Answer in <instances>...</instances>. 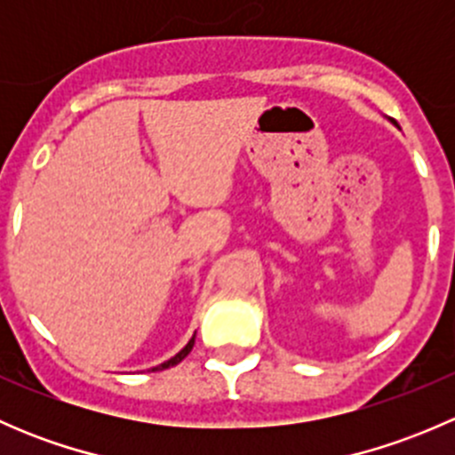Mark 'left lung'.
<instances>
[{
  "label": "left lung",
  "mask_w": 455,
  "mask_h": 455,
  "mask_svg": "<svg viewBox=\"0 0 455 455\" xmlns=\"http://www.w3.org/2000/svg\"><path fill=\"white\" fill-rule=\"evenodd\" d=\"M392 123H394V121H392ZM394 125H396V123H394Z\"/></svg>",
  "instance_id": "1"
}]
</instances>
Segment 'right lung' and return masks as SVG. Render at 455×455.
I'll list each match as a JSON object with an SVG mask.
<instances>
[{
  "label": "right lung",
  "mask_w": 455,
  "mask_h": 455,
  "mask_svg": "<svg viewBox=\"0 0 455 455\" xmlns=\"http://www.w3.org/2000/svg\"><path fill=\"white\" fill-rule=\"evenodd\" d=\"M194 343H196V334H194V337H191V339H189V343H187V346H185V347H182V350H180V352H178V355H176V356H172V359H169V361H164V363L156 365V368H154V371H156V370H167V368H173V365H178V363H180V361H182V359H185V356H187V355H189V352H191V350H194Z\"/></svg>",
  "instance_id": "obj_1"
}]
</instances>
